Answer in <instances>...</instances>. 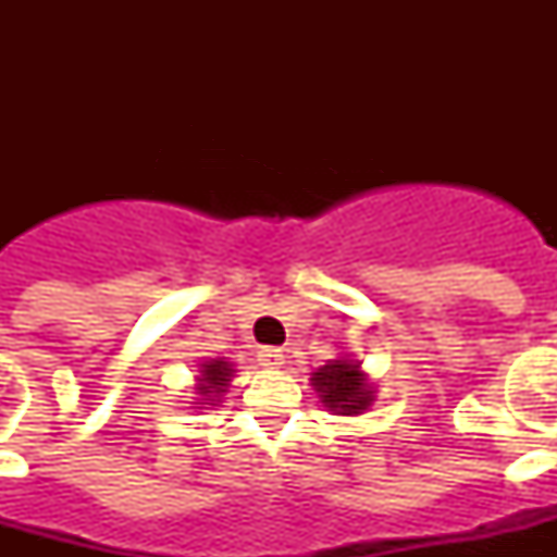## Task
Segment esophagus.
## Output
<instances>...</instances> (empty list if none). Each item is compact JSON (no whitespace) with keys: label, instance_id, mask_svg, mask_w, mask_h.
<instances>
[{"label":"esophagus","instance_id":"obj_1","mask_svg":"<svg viewBox=\"0 0 557 557\" xmlns=\"http://www.w3.org/2000/svg\"><path fill=\"white\" fill-rule=\"evenodd\" d=\"M259 366H264V368L284 366V351L275 346H262L259 348Z\"/></svg>","mask_w":557,"mask_h":557}]
</instances>
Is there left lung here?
<instances>
[{
    "label": "left lung",
    "mask_w": 557,
    "mask_h": 557,
    "mask_svg": "<svg viewBox=\"0 0 557 557\" xmlns=\"http://www.w3.org/2000/svg\"><path fill=\"white\" fill-rule=\"evenodd\" d=\"M314 391L321 393L323 405L339 416H357L373 401V391L359 373V362L334 359L312 373Z\"/></svg>",
    "instance_id": "left-lung-1"
}]
</instances>
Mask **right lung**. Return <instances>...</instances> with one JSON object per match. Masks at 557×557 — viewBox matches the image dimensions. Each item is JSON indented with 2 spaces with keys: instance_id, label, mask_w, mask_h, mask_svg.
I'll list each match as a JSON object with an SVG mask.
<instances>
[{
  "instance_id": "1",
  "label": "right lung",
  "mask_w": 557,
  "mask_h": 557,
  "mask_svg": "<svg viewBox=\"0 0 557 557\" xmlns=\"http://www.w3.org/2000/svg\"><path fill=\"white\" fill-rule=\"evenodd\" d=\"M200 373H203V376H200L198 391L203 393V396H220V393L225 391V385H228L231 366L228 362H223V359H211L209 366H203V371Z\"/></svg>"
}]
</instances>
